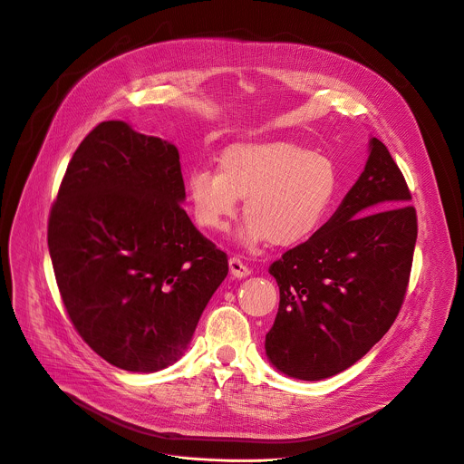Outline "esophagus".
I'll use <instances>...</instances> for the list:
<instances>
[{"label":"esophagus","mask_w":464,"mask_h":464,"mask_svg":"<svg viewBox=\"0 0 464 464\" xmlns=\"http://www.w3.org/2000/svg\"><path fill=\"white\" fill-rule=\"evenodd\" d=\"M229 270H231V274H233L235 277H246V276L252 274L250 266H246L238 257H231V259H229Z\"/></svg>","instance_id":"obj_1"}]
</instances>
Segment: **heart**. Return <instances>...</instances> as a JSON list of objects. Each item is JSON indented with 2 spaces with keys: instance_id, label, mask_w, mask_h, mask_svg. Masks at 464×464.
I'll return each instance as SVG.
<instances>
[{
  "instance_id": "b5f03b06",
  "label": "heart",
  "mask_w": 464,
  "mask_h": 464,
  "mask_svg": "<svg viewBox=\"0 0 464 464\" xmlns=\"http://www.w3.org/2000/svg\"><path fill=\"white\" fill-rule=\"evenodd\" d=\"M337 188L334 162L295 141L237 143L218 159V171L196 169L187 194L196 224L222 233L244 199L240 231L246 244L270 240L289 248L310 238L332 205Z\"/></svg>"
}]
</instances>
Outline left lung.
Returning <instances> with one entry per match:
<instances>
[{"mask_svg":"<svg viewBox=\"0 0 464 464\" xmlns=\"http://www.w3.org/2000/svg\"><path fill=\"white\" fill-rule=\"evenodd\" d=\"M411 199L386 145L372 138L365 168L332 218L268 268L280 307L265 351L277 372L328 379L381 342L409 287L418 237Z\"/></svg>","mask_w":464,"mask_h":464,"instance_id":"8db88e82","label":"left lung"}]
</instances>
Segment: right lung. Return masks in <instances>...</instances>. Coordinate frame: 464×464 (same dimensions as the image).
<instances>
[{"label": "right lung", "instance_id": "right-lung-1", "mask_svg": "<svg viewBox=\"0 0 464 464\" xmlns=\"http://www.w3.org/2000/svg\"><path fill=\"white\" fill-rule=\"evenodd\" d=\"M179 150L122 121L92 129L67 166L48 250L83 342L125 372L177 362L227 276V256L180 203Z\"/></svg>", "mask_w": 464, "mask_h": 464}]
</instances>
